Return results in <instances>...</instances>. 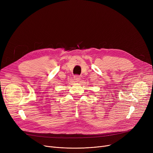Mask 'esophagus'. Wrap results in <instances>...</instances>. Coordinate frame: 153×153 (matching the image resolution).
<instances>
[{
    "label": "esophagus",
    "mask_w": 153,
    "mask_h": 153,
    "mask_svg": "<svg viewBox=\"0 0 153 153\" xmlns=\"http://www.w3.org/2000/svg\"><path fill=\"white\" fill-rule=\"evenodd\" d=\"M74 79L75 80V81L78 82H79L80 81H81V76H74Z\"/></svg>",
    "instance_id": "esophagus-1"
}]
</instances>
